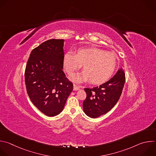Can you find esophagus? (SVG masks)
Listing matches in <instances>:
<instances>
[{"mask_svg":"<svg viewBox=\"0 0 156 156\" xmlns=\"http://www.w3.org/2000/svg\"><path fill=\"white\" fill-rule=\"evenodd\" d=\"M80 89V86H76V85H75V84L73 85V90H79Z\"/></svg>","mask_w":156,"mask_h":156,"instance_id":"esophagus-1","label":"esophagus"}]
</instances>
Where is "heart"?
Returning <instances> with one entry per match:
<instances>
[{
  "label": "heart",
  "mask_w": 156,
  "mask_h": 156,
  "mask_svg": "<svg viewBox=\"0 0 156 156\" xmlns=\"http://www.w3.org/2000/svg\"><path fill=\"white\" fill-rule=\"evenodd\" d=\"M83 66V72L73 77L76 82L89 80L90 83L99 84L105 83L113 74L117 58L110 52L97 48L79 49L75 55L68 52L64 55V67L69 75H73Z\"/></svg>",
  "instance_id": "b5f03b06"
}]
</instances>
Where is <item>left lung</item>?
Returning a JSON list of instances; mask_svg holds the SVG:
<instances>
[{
  "label": "left lung",
  "instance_id": "left-lung-1",
  "mask_svg": "<svg viewBox=\"0 0 156 156\" xmlns=\"http://www.w3.org/2000/svg\"><path fill=\"white\" fill-rule=\"evenodd\" d=\"M126 81L125 73L121 68L107 82L93 88H84L86 100L83 103L85 114L97 118L110 111L119 100Z\"/></svg>",
  "mask_w": 156,
  "mask_h": 156
}]
</instances>
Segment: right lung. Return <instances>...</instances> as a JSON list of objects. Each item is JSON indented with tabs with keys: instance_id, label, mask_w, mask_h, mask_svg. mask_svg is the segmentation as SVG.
<instances>
[{
	"instance_id": "1",
	"label": "right lung",
	"mask_w": 156,
	"mask_h": 156,
	"mask_svg": "<svg viewBox=\"0 0 156 156\" xmlns=\"http://www.w3.org/2000/svg\"><path fill=\"white\" fill-rule=\"evenodd\" d=\"M63 39L48 40L30 53L25 70L27 94L33 104L48 116L59 115L73 90L63 72Z\"/></svg>"
}]
</instances>
